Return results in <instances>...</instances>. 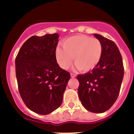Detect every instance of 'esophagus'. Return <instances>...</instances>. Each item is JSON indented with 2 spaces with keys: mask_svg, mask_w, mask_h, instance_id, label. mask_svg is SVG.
<instances>
[{
  "mask_svg": "<svg viewBox=\"0 0 134 134\" xmlns=\"http://www.w3.org/2000/svg\"><path fill=\"white\" fill-rule=\"evenodd\" d=\"M76 74H74V73H71V76L72 78H75V77H76Z\"/></svg>",
  "mask_w": 134,
  "mask_h": 134,
  "instance_id": "1",
  "label": "esophagus"
}]
</instances>
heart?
I'll list each match as a JSON object with an SVG mask.
<instances>
[{"label": "heart", "instance_id": "1", "mask_svg": "<svg viewBox=\"0 0 134 134\" xmlns=\"http://www.w3.org/2000/svg\"><path fill=\"white\" fill-rule=\"evenodd\" d=\"M63 48L58 47L55 57L62 68L68 69L72 63L81 71H88L99 63L103 53L102 42L97 38L86 35L69 37L63 43Z\"/></svg>", "mask_w": 134, "mask_h": 134}]
</instances>
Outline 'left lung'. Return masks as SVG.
Returning <instances> with one entry per match:
<instances>
[{
  "mask_svg": "<svg viewBox=\"0 0 134 134\" xmlns=\"http://www.w3.org/2000/svg\"><path fill=\"white\" fill-rule=\"evenodd\" d=\"M93 35L103 46L102 58L91 72L78 75V93L86 109L102 113L109 109L117 99L124 69L116 44L100 35Z\"/></svg>",
  "mask_w": 134,
  "mask_h": 134,
  "instance_id": "left-lung-1",
  "label": "left lung"
}]
</instances>
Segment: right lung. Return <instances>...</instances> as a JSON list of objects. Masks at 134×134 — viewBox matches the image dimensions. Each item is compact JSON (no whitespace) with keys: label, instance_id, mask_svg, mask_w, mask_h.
I'll return each mask as SVG.
<instances>
[{"label":"right lung","instance_id":"right-lung-1","mask_svg":"<svg viewBox=\"0 0 134 134\" xmlns=\"http://www.w3.org/2000/svg\"><path fill=\"white\" fill-rule=\"evenodd\" d=\"M59 35L32 36L24 42L15 58L19 94L25 105L39 115L58 108L71 75L57 63Z\"/></svg>","mask_w":134,"mask_h":134}]
</instances>
